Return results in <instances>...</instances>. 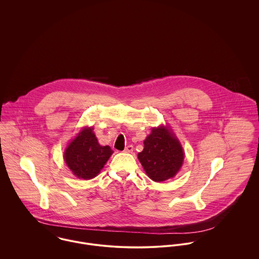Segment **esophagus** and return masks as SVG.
Masks as SVG:
<instances>
[{
	"mask_svg": "<svg viewBox=\"0 0 259 259\" xmlns=\"http://www.w3.org/2000/svg\"><path fill=\"white\" fill-rule=\"evenodd\" d=\"M134 150V147L133 146H127V147H125L124 148V152H132Z\"/></svg>",
	"mask_w": 259,
	"mask_h": 259,
	"instance_id": "obj_1",
	"label": "esophagus"
}]
</instances>
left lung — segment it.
Masks as SVG:
<instances>
[{"label":"left lung","instance_id":"8db88e82","mask_svg":"<svg viewBox=\"0 0 259 259\" xmlns=\"http://www.w3.org/2000/svg\"><path fill=\"white\" fill-rule=\"evenodd\" d=\"M145 148L138 157L148 178L163 182L180 170L185 154L179 141L165 127L152 128L145 141Z\"/></svg>","mask_w":259,"mask_h":259}]
</instances>
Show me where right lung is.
<instances>
[{
    "mask_svg": "<svg viewBox=\"0 0 259 259\" xmlns=\"http://www.w3.org/2000/svg\"><path fill=\"white\" fill-rule=\"evenodd\" d=\"M93 128H84L70 144L65 152V161L74 176L91 180L100 174L112 150L99 145Z\"/></svg>",
    "mask_w": 259,
    "mask_h": 259,
    "instance_id": "right-lung-1",
    "label": "right lung"
}]
</instances>
